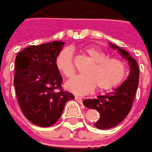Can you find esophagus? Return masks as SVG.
Returning a JSON list of instances; mask_svg holds the SVG:
<instances>
[{"mask_svg": "<svg viewBox=\"0 0 152 152\" xmlns=\"http://www.w3.org/2000/svg\"><path fill=\"white\" fill-rule=\"evenodd\" d=\"M75 100H76V101H77V102H79V103H82V98H81V97H75Z\"/></svg>", "mask_w": 152, "mask_h": 152, "instance_id": "obj_1", "label": "esophagus"}]
</instances>
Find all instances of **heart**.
I'll return each mask as SVG.
<instances>
[{
	"instance_id": "1",
	"label": "heart",
	"mask_w": 152,
	"mask_h": 152,
	"mask_svg": "<svg viewBox=\"0 0 152 152\" xmlns=\"http://www.w3.org/2000/svg\"><path fill=\"white\" fill-rule=\"evenodd\" d=\"M92 64L83 76H77L66 83V88L77 95H85L92 92L97 86L98 91H107L118 86L126 76V66L122 60L108 58L106 53L95 47H87L85 50ZM57 69L66 76L71 78L75 74L70 49H64L55 58Z\"/></svg>"
}]
</instances>
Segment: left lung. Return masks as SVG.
I'll return each instance as SVG.
<instances>
[{"label": "left lung", "instance_id": "left-lung-1", "mask_svg": "<svg viewBox=\"0 0 152 152\" xmlns=\"http://www.w3.org/2000/svg\"><path fill=\"white\" fill-rule=\"evenodd\" d=\"M108 44L109 47L117 50L118 54L128 61L129 73L127 79L113 89L112 92L83 101L84 106L91 109H97L100 113V118L94 124L95 127L100 129L113 128L126 118L131 109L139 85L140 71L136 60L126 50L112 43Z\"/></svg>", "mask_w": 152, "mask_h": 152}]
</instances>
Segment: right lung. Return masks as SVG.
I'll use <instances>...</instances> for the list:
<instances>
[{
	"mask_svg": "<svg viewBox=\"0 0 152 152\" xmlns=\"http://www.w3.org/2000/svg\"><path fill=\"white\" fill-rule=\"evenodd\" d=\"M65 42L32 45L19 52L15 60L14 86L24 116L40 127L55 124L66 102L74 95L64 91L55 58Z\"/></svg>",
	"mask_w": 152,
	"mask_h": 152,
	"instance_id": "obj_1",
	"label": "right lung"
}]
</instances>
